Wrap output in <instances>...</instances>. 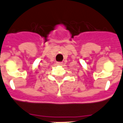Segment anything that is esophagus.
Masks as SVG:
<instances>
[{"mask_svg": "<svg viewBox=\"0 0 123 123\" xmlns=\"http://www.w3.org/2000/svg\"><path fill=\"white\" fill-rule=\"evenodd\" d=\"M56 64L57 65H62L63 64V62H57Z\"/></svg>", "mask_w": 123, "mask_h": 123, "instance_id": "obj_1", "label": "esophagus"}]
</instances>
